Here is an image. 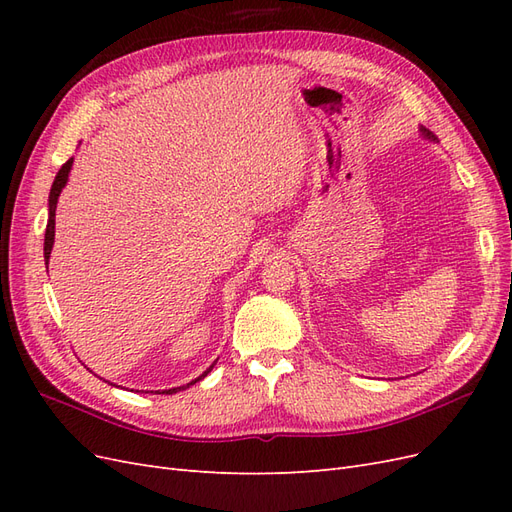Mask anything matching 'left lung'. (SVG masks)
<instances>
[{"mask_svg": "<svg viewBox=\"0 0 512 512\" xmlns=\"http://www.w3.org/2000/svg\"><path fill=\"white\" fill-rule=\"evenodd\" d=\"M421 134H423L425 138H429V141H436V134H433V132H429L427 128H421Z\"/></svg>", "mask_w": 512, "mask_h": 512, "instance_id": "obj_1", "label": "left lung"}]
</instances>
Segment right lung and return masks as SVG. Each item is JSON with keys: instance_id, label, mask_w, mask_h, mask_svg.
<instances>
[{"instance_id": "right-lung-1", "label": "right lung", "mask_w": 512, "mask_h": 512, "mask_svg": "<svg viewBox=\"0 0 512 512\" xmlns=\"http://www.w3.org/2000/svg\"><path fill=\"white\" fill-rule=\"evenodd\" d=\"M72 158L59 168V173H57V177H55V181H53V185H51V194H49V224H46V232H44V260H46V265H49V258H51V250H53V241H55V209H57V198H59V194H61V190H64V185H66V181H68V175H70V168H72ZM49 269V267H46ZM213 369V365L205 371V374H200L196 380H192V382H188V384H183V386H175V389H168V391H162V395H173V393H179V391H185V389H190L192 384H196L198 380H203L209 371Z\"/></svg>"}]
</instances>
